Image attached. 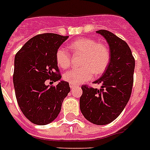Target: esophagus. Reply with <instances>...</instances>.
Wrapping results in <instances>:
<instances>
[{
  "label": "esophagus",
  "mask_w": 150,
  "mask_h": 150,
  "mask_svg": "<svg viewBox=\"0 0 150 150\" xmlns=\"http://www.w3.org/2000/svg\"><path fill=\"white\" fill-rule=\"evenodd\" d=\"M69 86H70L71 89H74L75 87H76V86H75V85H73V84H69Z\"/></svg>",
  "instance_id": "esophagus-1"
}]
</instances>
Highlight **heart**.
<instances>
[{
	"instance_id": "b5f03b06",
	"label": "heart",
	"mask_w": 150,
	"mask_h": 150,
	"mask_svg": "<svg viewBox=\"0 0 150 150\" xmlns=\"http://www.w3.org/2000/svg\"><path fill=\"white\" fill-rule=\"evenodd\" d=\"M70 49L75 55H82L79 68H72L63 75V79L70 84L79 85L90 80L94 74L100 75L107 69L110 60V51L107 45L97 43L93 39L81 38L70 44ZM56 61L59 67L66 68L71 64L70 54L64 47L56 52Z\"/></svg>"
}]
</instances>
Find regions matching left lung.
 Listing matches in <instances>:
<instances>
[{"label":"left lung","instance_id":"left-lung-1","mask_svg":"<svg viewBox=\"0 0 150 150\" xmlns=\"http://www.w3.org/2000/svg\"><path fill=\"white\" fill-rule=\"evenodd\" d=\"M107 40L110 60L107 69L94 83L100 89L82 86L80 110L91 123L103 125L114 121L130 99L133 86L135 59L126 42L107 30H99Z\"/></svg>","mask_w":150,"mask_h":150}]
</instances>
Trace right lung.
I'll return each instance as SVG.
<instances>
[{"label":"right lung","instance_id":"add662e5","mask_svg":"<svg viewBox=\"0 0 150 150\" xmlns=\"http://www.w3.org/2000/svg\"><path fill=\"white\" fill-rule=\"evenodd\" d=\"M68 36L43 33L31 38L15 54L13 83L20 109L33 124L45 125L54 121L70 92L61 80L56 52ZM58 81L49 87L45 81Z\"/></svg>","mask_w":150,"mask_h":150}]
</instances>
